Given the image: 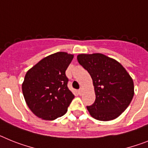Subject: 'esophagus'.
Wrapping results in <instances>:
<instances>
[{"instance_id": "34e87169", "label": "esophagus", "mask_w": 148, "mask_h": 148, "mask_svg": "<svg viewBox=\"0 0 148 148\" xmlns=\"http://www.w3.org/2000/svg\"><path fill=\"white\" fill-rule=\"evenodd\" d=\"M82 91H83V90H82V88H80L78 90V93H79V95H82Z\"/></svg>"}]
</instances>
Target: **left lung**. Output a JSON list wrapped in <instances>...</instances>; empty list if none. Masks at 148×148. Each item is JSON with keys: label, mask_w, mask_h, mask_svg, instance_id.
I'll use <instances>...</instances> for the list:
<instances>
[{"label": "left lung", "mask_w": 148, "mask_h": 148, "mask_svg": "<svg viewBox=\"0 0 148 148\" xmlns=\"http://www.w3.org/2000/svg\"><path fill=\"white\" fill-rule=\"evenodd\" d=\"M77 59L92 79L95 100L92 105L87 106L91 116L99 121L119 117L134 95L130 75L119 62L101 53L80 54Z\"/></svg>", "instance_id": "obj_1"}]
</instances>
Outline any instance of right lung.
<instances>
[{"label":"right lung","instance_id":"1","mask_svg":"<svg viewBox=\"0 0 148 148\" xmlns=\"http://www.w3.org/2000/svg\"><path fill=\"white\" fill-rule=\"evenodd\" d=\"M73 55L58 52L40 60L27 71L22 84L26 103L31 111L44 120L64 116L74 99L67 87L65 72Z\"/></svg>","mask_w":148,"mask_h":148}]
</instances>
